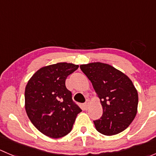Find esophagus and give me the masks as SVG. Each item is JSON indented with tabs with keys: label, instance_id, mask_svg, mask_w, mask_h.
<instances>
[{
	"label": "esophagus",
	"instance_id": "34e87169",
	"mask_svg": "<svg viewBox=\"0 0 156 156\" xmlns=\"http://www.w3.org/2000/svg\"><path fill=\"white\" fill-rule=\"evenodd\" d=\"M90 103V100H86V102L84 103V107H85V108H87L88 107H89V105Z\"/></svg>",
	"mask_w": 156,
	"mask_h": 156
}]
</instances>
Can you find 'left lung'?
<instances>
[{
    "label": "left lung",
    "mask_w": 156,
    "mask_h": 156,
    "mask_svg": "<svg viewBox=\"0 0 156 156\" xmlns=\"http://www.w3.org/2000/svg\"><path fill=\"white\" fill-rule=\"evenodd\" d=\"M100 100L103 112L94 121L97 131L112 136L125 130L137 112L138 94L125 74L108 64L91 62L80 66Z\"/></svg>",
    "instance_id": "obj_1"
}]
</instances>
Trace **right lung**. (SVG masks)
<instances>
[{
    "mask_svg": "<svg viewBox=\"0 0 156 156\" xmlns=\"http://www.w3.org/2000/svg\"><path fill=\"white\" fill-rule=\"evenodd\" d=\"M67 62L42 67L31 76L25 90V108L31 123L40 132L59 138L72 130L81 109L72 99L66 79L78 69Z\"/></svg>",
    "mask_w": 156,
    "mask_h": 156,
    "instance_id": "obj_1",
    "label": "right lung"
}]
</instances>
